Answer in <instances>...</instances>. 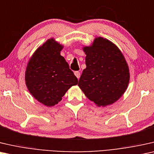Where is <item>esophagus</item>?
Here are the masks:
<instances>
[{"instance_id": "esophagus-1", "label": "esophagus", "mask_w": 154, "mask_h": 154, "mask_svg": "<svg viewBox=\"0 0 154 154\" xmlns=\"http://www.w3.org/2000/svg\"><path fill=\"white\" fill-rule=\"evenodd\" d=\"M74 73H75V76H76L77 79H79V77H80V72H78V71H76V72H75Z\"/></svg>"}]
</instances>
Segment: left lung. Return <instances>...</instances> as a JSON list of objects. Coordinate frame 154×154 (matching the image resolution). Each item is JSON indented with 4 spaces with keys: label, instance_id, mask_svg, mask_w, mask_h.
Masks as SVG:
<instances>
[{
    "label": "left lung",
    "instance_id": "1",
    "mask_svg": "<svg viewBox=\"0 0 154 154\" xmlns=\"http://www.w3.org/2000/svg\"><path fill=\"white\" fill-rule=\"evenodd\" d=\"M86 68L78 86L87 98L98 107L112 105L127 89L129 68L116 45L102 37L96 38L91 46L83 47Z\"/></svg>",
    "mask_w": 154,
    "mask_h": 154
}]
</instances>
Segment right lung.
Returning a JSON list of instances; mask_svg holds the SVG:
<instances>
[{
	"mask_svg": "<svg viewBox=\"0 0 154 154\" xmlns=\"http://www.w3.org/2000/svg\"><path fill=\"white\" fill-rule=\"evenodd\" d=\"M63 48L54 39H49L36 49L26 69L28 90L47 107L58 104L67 91L78 83L68 63L60 56Z\"/></svg>",
	"mask_w": 154,
	"mask_h": 154,
	"instance_id": "right-lung-1",
	"label": "right lung"
}]
</instances>
